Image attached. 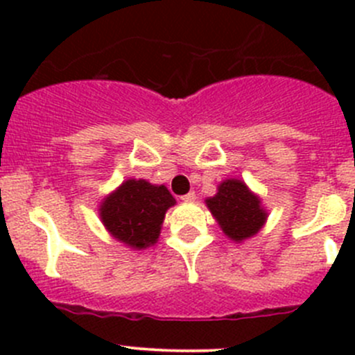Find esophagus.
Wrapping results in <instances>:
<instances>
[{"mask_svg":"<svg viewBox=\"0 0 355 355\" xmlns=\"http://www.w3.org/2000/svg\"><path fill=\"white\" fill-rule=\"evenodd\" d=\"M182 199H184L185 202H194V200H196V192H189V194H185Z\"/></svg>","mask_w":355,"mask_h":355,"instance_id":"34e87169","label":"esophagus"}]
</instances>
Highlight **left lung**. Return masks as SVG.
Segmentation results:
<instances>
[{
    "label": "left lung",
    "instance_id": "left-lung-1",
    "mask_svg": "<svg viewBox=\"0 0 355 355\" xmlns=\"http://www.w3.org/2000/svg\"><path fill=\"white\" fill-rule=\"evenodd\" d=\"M206 206L223 234L237 244L259 234L268 220L263 200L239 178H225L216 194L206 199Z\"/></svg>",
    "mask_w": 355,
    "mask_h": 355
}]
</instances>
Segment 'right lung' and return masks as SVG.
Wrapping results in <instances>:
<instances>
[{
    "instance_id": "1",
    "label": "right lung",
    "mask_w": 355,
    "mask_h": 355,
    "mask_svg": "<svg viewBox=\"0 0 355 355\" xmlns=\"http://www.w3.org/2000/svg\"><path fill=\"white\" fill-rule=\"evenodd\" d=\"M177 200L164 185L149 184L144 178L121 182L99 202V218L114 241L128 249L142 250L159 239L164 214Z\"/></svg>"
}]
</instances>
